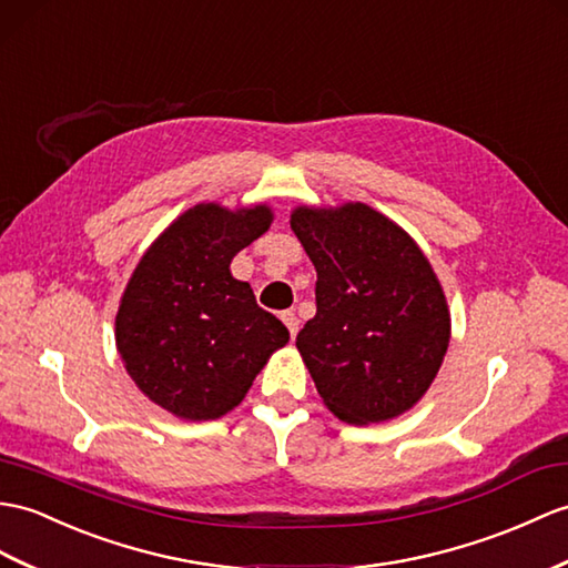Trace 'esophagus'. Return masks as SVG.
Returning a JSON list of instances; mask_svg holds the SVG:
<instances>
[{
  "label": "esophagus",
  "instance_id": "esophagus-1",
  "mask_svg": "<svg viewBox=\"0 0 568 568\" xmlns=\"http://www.w3.org/2000/svg\"><path fill=\"white\" fill-rule=\"evenodd\" d=\"M281 320H283V324L287 326V332H290V336H297V326H300V320L295 316V312H283L281 314Z\"/></svg>",
  "mask_w": 568,
  "mask_h": 568
}]
</instances>
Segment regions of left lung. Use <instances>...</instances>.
I'll use <instances>...</instances> for the list:
<instances>
[{"instance_id": "1", "label": "left lung", "mask_w": 568, "mask_h": 568, "mask_svg": "<svg viewBox=\"0 0 568 568\" xmlns=\"http://www.w3.org/2000/svg\"><path fill=\"white\" fill-rule=\"evenodd\" d=\"M290 227L316 268V314L295 346L324 406L351 426L402 416L428 392L450 344L430 261L365 203L297 205Z\"/></svg>"}]
</instances>
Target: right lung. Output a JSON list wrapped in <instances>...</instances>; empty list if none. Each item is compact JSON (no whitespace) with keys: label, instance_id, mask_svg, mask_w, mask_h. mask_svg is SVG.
Segmentation results:
<instances>
[{"label":"right lung","instance_id":"right-lung-1","mask_svg":"<svg viewBox=\"0 0 568 568\" xmlns=\"http://www.w3.org/2000/svg\"><path fill=\"white\" fill-rule=\"evenodd\" d=\"M268 203H197L142 254L115 312V348L138 389L183 420H215L246 397L290 334L236 281L232 258L268 232Z\"/></svg>","mask_w":568,"mask_h":568}]
</instances>
